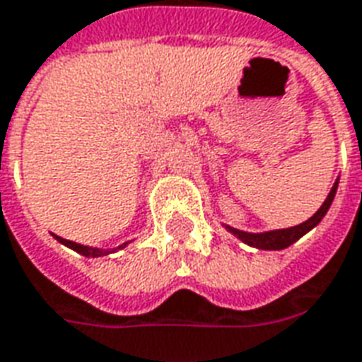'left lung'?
Wrapping results in <instances>:
<instances>
[{"label": "left lung", "instance_id": "1", "mask_svg": "<svg viewBox=\"0 0 362 362\" xmlns=\"http://www.w3.org/2000/svg\"><path fill=\"white\" fill-rule=\"evenodd\" d=\"M337 186H339V178L335 180L333 188L327 194V198L322 204V207L313 214L308 221L300 225H294V227H286V229H274V231H264V233H249V231H241V229H235L231 225H225V229L229 233H233L237 239H241L243 243L251 245V247H257V249H262V251H282L290 247L292 243H296L300 237H304L308 231H312L315 225L322 221L327 209L331 207V202L335 198V192H337Z\"/></svg>", "mask_w": 362, "mask_h": 362}]
</instances>
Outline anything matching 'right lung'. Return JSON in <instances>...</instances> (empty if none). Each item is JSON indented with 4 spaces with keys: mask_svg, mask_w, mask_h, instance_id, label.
Wrapping results in <instances>:
<instances>
[{
    "mask_svg": "<svg viewBox=\"0 0 362 362\" xmlns=\"http://www.w3.org/2000/svg\"><path fill=\"white\" fill-rule=\"evenodd\" d=\"M54 239H57L58 243H62V245L70 247L72 251L80 252V255H84V257H92V259H95V257H103V255H110V252H111L110 249H98V247H88V245H80V243L62 239V237H58V235H54ZM123 247H127V243H123V245H121V247H117V249H123Z\"/></svg>",
    "mask_w": 362,
    "mask_h": 362,
    "instance_id": "right-lung-1",
    "label": "right lung"
}]
</instances>
